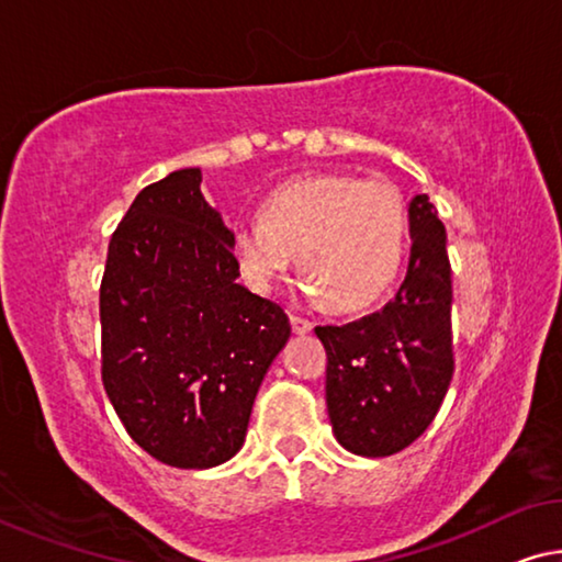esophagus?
Here are the masks:
<instances>
[{
	"label": "esophagus",
	"mask_w": 562,
	"mask_h": 562,
	"mask_svg": "<svg viewBox=\"0 0 562 562\" xmlns=\"http://www.w3.org/2000/svg\"><path fill=\"white\" fill-rule=\"evenodd\" d=\"M290 323H292V329H295V335H307V333H313V323H310V319H305V317L292 315V317H290Z\"/></svg>",
	"instance_id": "esophagus-1"
}]
</instances>
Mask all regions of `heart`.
I'll list each match as a JSON object with an SVG mask.
<instances>
[{
  "mask_svg": "<svg viewBox=\"0 0 562 562\" xmlns=\"http://www.w3.org/2000/svg\"><path fill=\"white\" fill-rule=\"evenodd\" d=\"M229 255L255 292H270L292 260L310 295L335 313L380 300L405 255V202L395 184L352 175H305L267 194L260 220H235Z\"/></svg>",
  "mask_w": 562,
  "mask_h": 562,
  "instance_id": "b5f03b06",
  "label": "heart"
}]
</instances>
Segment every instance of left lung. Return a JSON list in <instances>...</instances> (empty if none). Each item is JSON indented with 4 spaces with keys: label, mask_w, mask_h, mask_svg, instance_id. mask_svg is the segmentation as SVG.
<instances>
[{
    "label": "left lung",
    "mask_w": 562,
    "mask_h": 562,
    "mask_svg": "<svg viewBox=\"0 0 562 562\" xmlns=\"http://www.w3.org/2000/svg\"><path fill=\"white\" fill-rule=\"evenodd\" d=\"M409 262L395 297L340 327H315L327 350V413L345 450L387 458L427 430L452 380L448 235L427 194L407 204Z\"/></svg>",
    "instance_id": "left-lung-1"
}]
</instances>
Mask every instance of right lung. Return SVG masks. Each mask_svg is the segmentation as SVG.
<instances>
[{"mask_svg":"<svg viewBox=\"0 0 562 562\" xmlns=\"http://www.w3.org/2000/svg\"><path fill=\"white\" fill-rule=\"evenodd\" d=\"M200 182L184 167L137 194L100 290L106 397L142 450L184 470L237 456L257 390L290 340L284 310L237 282L229 227Z\"/></svg>","mask_w":562,"mask_h":562,"instance_id":"obj_1","label":"right lung"}]
</instances>
